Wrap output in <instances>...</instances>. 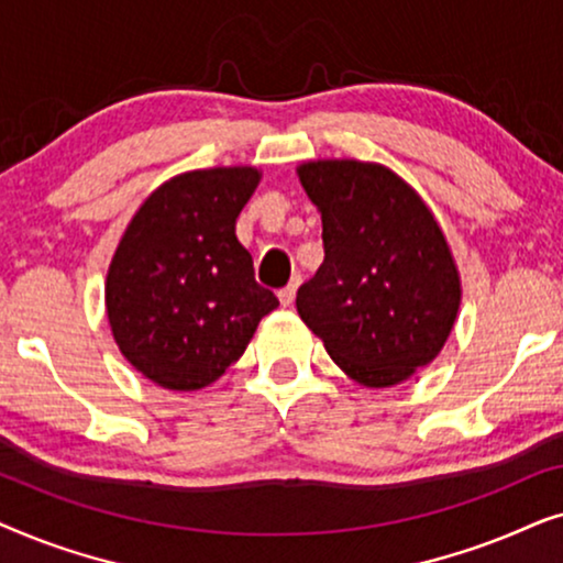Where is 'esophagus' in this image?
<instances>
[{"label":"esophagus","mask_w":563,"mask_h":563,"mask_svg":"<svg viewBox=\"0 0 563 563\" xmlns=\"http://www.w3.org/2000/svg\"><path fill=\"white\" fill-rule=\"evenodd\" d=\"M299 276H295V279H291L287 287L284 289H279V302H282V307H291L295 305V297H297V287H299Z\"/></svg>","instance_id":"obj_1"}]
</instances>
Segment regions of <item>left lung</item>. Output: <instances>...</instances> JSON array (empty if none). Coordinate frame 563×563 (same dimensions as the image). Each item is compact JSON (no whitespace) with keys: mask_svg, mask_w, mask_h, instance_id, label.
Instances as JSON below:
<instances>
[{"mask_svg":"<svg viewBox=\"0 0 563 563\" xmlns=\"http://www.w3.org/2000/svg\"><path fill=\"white\" fill-rule=\"evenodd\" d=\"M299 181L320 210L325 261L297 312L364 387H395L451 335L461 282L443 230L410 184L379 164L310 161Z\"/></svg>","mask_w":563,"mask_h":563,"instance_id":"obj_1","label":"left lung"}]
</instances>
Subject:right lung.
<instances>
[{"label":"right lung","instance_id":"obj_1","mask_svg":"<svg viewBox=\"0 0 563 563\" xmlns=\"http://www.w3.org/2000/svg\"><path fill=\"white\" fill-rule=\"evenodd\" d=\"M258 168H202L153 191L114 251L104 302L122 356L158 387L202 389L243 356L279 307L256 284L235 220Z\"/></svg>","mask_w":563,"mask_h":563}]
</instances>
